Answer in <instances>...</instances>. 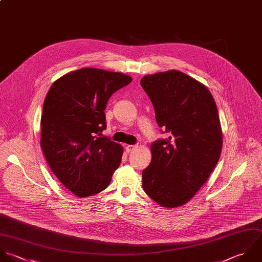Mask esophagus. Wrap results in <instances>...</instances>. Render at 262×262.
<instances>
[{
	"label": "esophagus",
	"instance_id": "esophagus-1",
	"mask_svg": "<svg viewBox=\"0 0 262 262\" xmlns=\"http://www.w3.org/2000/svg\"><path fill=\"white\" fill-rule=\"evenodd\" d=\"M137 147H138V145H128V146L125 147V149H126V152H127V153H130V152H133Z\"/></svg>",
	"mask_w": 262,
	"mask_h": 262
}]
</instances>
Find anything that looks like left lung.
Returning <instances> with one entry per match:
<instances>
[{"instance_id": "left-lung-1", "label": "left lung", "mask_w": 262, "mask_h": 262, "mask_svg": "<svg viewBox=\"0 0 262 262\" xmlns=\"http://www.w3.org/2000/svg\"><path fill=\"white\" fill-rule=\"evenodd\" d=\"M141 85L166 139L152 143V160L142 172L143 189L163 207L190 201L205 184L222 152L217 108L208 89L178 71L146 75Z\"/></svg>"}]
</instances>
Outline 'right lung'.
<instances>
[{"instance_id":"add662e5","label":"right lung","mask_w":262,"mask_h":262,"mask_svg":"<svg viewBox=\"0 0 262 262\" xmlns=\"http://www.w3.org/2000/svg\"><path fill=\"white\" fill-rule=\"evenodd\" d=\"M119 72L81 68L50 88L40 118V147L58 180L75 196L105 190L120 165L123 149L102 136L109 98L130 83Z\"/></svg>"}]
</instances>
